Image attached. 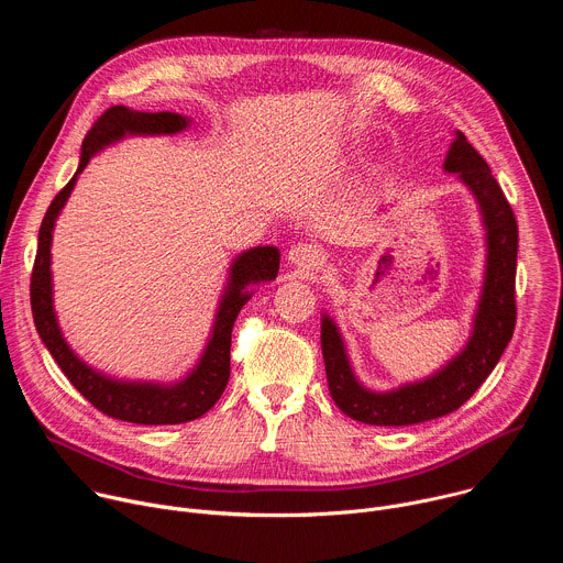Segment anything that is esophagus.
<instances>
[{
	"instance_id": "obj_1",
	"label": "esophagus",
	"mask_w": 563,
	"mask_h": 563,
	"mask_svg": "<svg viewBox=\"0 0 563 563\" xmlns=\"http://www.w3.org/2000/svg\"><path fill=\"white\" fill-rule=\"evenodd\" d=\"M289 263L302 272H316L323 267L325 263V254L320 252L316 245H307V243H298L289 250Z\"/></svg>"
}]
</instances>
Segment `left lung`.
I'll use <instances>...</instances> for the list:
<instances>
[{"label": "left lung", "mask_w": 563, "mask_h": 563, "mask_svg": "<svg viewBox=\"0 0 563 563\" xmlns=\"http://www.w3.org/2000/svg\"><path fill=\"white\" fill-rule=\"evenodd\" d=\"M443 169L456 174L478 202L486 227V278L465 347L437 374L406 383L389 391L363 387L350 365L345 343L334 320L323 313L320 347H323L328 385L334 404L354 421L369 426H415L459 410L478 389L512 339L517 323V220L499 183L481 153L456 131Z\"/></svg>", "instance_id": "obj_1"}]
</instances>
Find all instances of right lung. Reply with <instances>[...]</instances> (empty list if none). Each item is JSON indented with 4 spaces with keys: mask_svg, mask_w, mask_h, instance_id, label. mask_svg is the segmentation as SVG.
<instances>
[{
    "mask_svg": "<svg viewBox=\"0 0 563 563\" xmlns=\"http://www.w3.org/2000/svg\"><path fill=\"white\" fill-rule=\"evenodd\" d=\"M189 120L180 113H142L131 111L126 107L107 109L82 142V155H79V167L75 176L66 183V187L53 198L51 207L40 227L37 238V256L31 276V307L35 328L64 372V376L73 383V387L82 394L93 408L102 415L113 417L118 421L137 423V426H176L200 419L205 412L213 408L216 400L222 396L229 380V350H231V330L235 316L245 302L252 298L247 291L250 285L269 283L278 276L280 252L276 247H254L240 254L229 267V283L222 294L211 339L200 356V363L187 374V378L159 385V383H142V380H115L89 367L79 358L62 336L53 309V280H51V240L53 227L64 209L77 176L85 172L91 157L104 146L122 140L124 135H172L185 131Z\"/></svg>",
    "mask_w": 563,
    "mask_h": 563,
    "instance_id": "obj_1",
    "label": "right lung"
}]
</instances>
